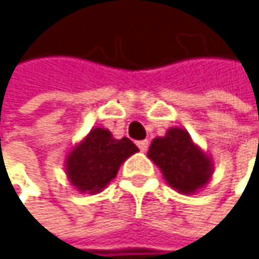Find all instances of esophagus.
<instances>
[{
	"label": "esophagus",
	"mask_w": 259,
	"mask_h": 259,
	"mask_svg": "<svg viewBox=\"0 0 259 259\" xmlns=\"http://www.w3.org/2000/svg\"><path fill=\"white\" fill-rule=\"evenodd\" d=\"M137 144H138V147H140V150H141V152H146V150H147V147H149V141H147V140L138 141Z\"/></svg>",
	"instance_id": "esophagus-1"
}]
</instances>
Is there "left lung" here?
Here are the masks:
<instances>
[{"mask_svg": "<svg viewBox=\"0 0 259 259\" xmlns=\"http://www.w3.org/2000/svg\"><path fill=\"white\" fill-rule=\"evenodd\" d=\"M162 174L165 183L181 195H195L213 175V161L183 127L167 128L156 137L147 152Z\"/></svg>", "mask_w": 259, "mask_h": 259, "instance_id": "obj_1", "label": "left lung"}]
</instances>
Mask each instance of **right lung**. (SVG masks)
Here are the masks:
<instances>
[{
	"instance_id": "1",
	"label": "right lung",
	"mask_w": 259,
	"mask_h": 259,
	"mask_svg": "<svg viewBox=\"0 0 259 259\" xmlns=\"http://www.w3.org/2000/svg\"><path fill=\"white\" fill-rule=\"evenodd\" d=\"M138 147L128 140L113 138L104 127H94L67 153L64 170L70 184L81 193L103 192L116 177L121 164Z\"/></svg>"
}]
</instances>
